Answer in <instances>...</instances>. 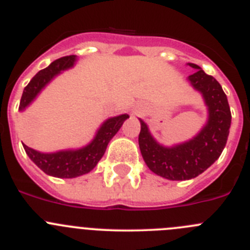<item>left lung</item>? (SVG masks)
<instances>
[{
  "instance_id": "8db88e82",
  "label": "left lung",
  "mask_w": 250,
  "mask_h": 250,
  "mask_svg": "<svg viewBox=\"0 0 250 250\" xmlns=\"http://www.w3.org/2000/svg\"><path fill=\"white\" fill-rule=\"evenodd\" d=\"M189 65L198 68L189 76V81L202 92L209 109V120L204 129L188 143L165 147L152 139L146 124L140 120L141 155L152 173L169 180H188L207 170L222 154L230 127V107L220 83L195 63Z\"/></svg>"
}]
</instances>
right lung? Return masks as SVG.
I'll return each mask as SVG.
<instances>
[{
    "label": "right lung",
    "mask_w": 250,
    "mask_h": 250,
    "mask_svg": "<svg viewBox=\"0 0 250 250\" xmlns=\"http://www.w3.org/2000/svg\"><path fill=\"white\" fill-rule=\"evenodd\" d=\"M75 60H76L75 55L61 57V59L55 60L50 66L37 72L23 90L21 103H20V110L21 111L25 110L26 106L36 98L37 94L41 91L42 87H45L46 83H50L52 77L56 76L60 71L71 67ZM127 118L129 115L124 114L106 120L94 140L83 149L42 154V152L31 149L27 145H23V147L31 160L48 175L56 176V178H76V176L89 173L96 167L99 160L105 154L109 141L119 131L124 121Z\"/></svg>",
    "instance_id": "1"
}]
</instances>
